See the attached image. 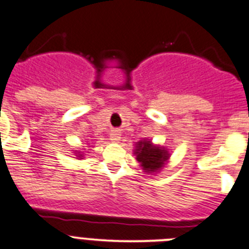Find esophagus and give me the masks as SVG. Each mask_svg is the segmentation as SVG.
Returning <instances> with one entry per match:
<instances>
[{
  "label": "esophagus",
  "mask_w": 249,
  "mask_h": 249,
  "mask_svg": "<svg viewBox=\"0 0 249 249\" xmlns=\"http://www.w3.org/2000/svg\"><path fill=\"white\" fill-rule=\"evenodd\" d=\"M110 140L119 141L120 140V134L118 133V131H113V133L110 134Z\"/></svg>",
  "instance_id": "1"
}]
</instances>
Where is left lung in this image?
Instances as JSON below:
<instances>
[{
  "mask_svg": "<svg viewBox=\"0 0 249 249\" xmlns=\"http://www.w3.org/2000/svg\"><path fill=\"white\" fill-rule=\"evenodd\" d=\"M136 160L141 163L146 172H155L161 169L163 162L169 159V154L162 147L152 145L150 141H140L136 146Z\"/></svg>",
  "mask_w": 249,
  "mask_h": 249,
  "instance_id": "1",
  "label": "left lung"
}]
</instances>
